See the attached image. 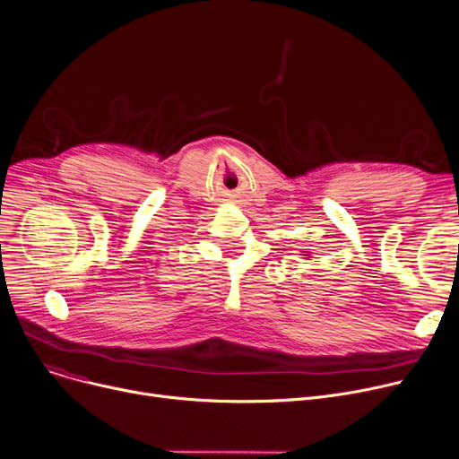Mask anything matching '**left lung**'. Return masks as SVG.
<instances>
[{"instance_id": "obj_1", "label": "left lung", "mask_w": 459, "mask_h": 459, "mask_svg": "<svg viewBox=\"0 0 459 459\" xmlns=\"http://www.w3.org/2000/svg\"><path fill=\"white\" fill-rule=\"evenodd\" d=\"M306 255H307V254H306Z\"/></svg>"}]
</instances>
